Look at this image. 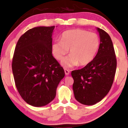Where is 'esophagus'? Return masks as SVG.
Masks as SVG:
<instances>
[{
	"mask_svg": "<svg viewBox=\"0 0 128 128\" xmlns=\"http://www.w3.org/2000/svg\"><path fill=\"white\" fill-rule=\"evenodd\" d=\"M64 72H65V74H66V75H68L69 73H70L69 70H67V68H64Z\"/></svg>",
	"mask_w": 128,
	"mask_h": 128,
	"instance_id": "34e87169",
	"label": "esophagus"
}]
</instances>
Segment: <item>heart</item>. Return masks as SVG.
<instances>
[{"instance_id": "obj_1", "label": "heart", "mask_w": 128, "mask_h": 128, "mask_svg": "<svg viewBox=\"0 0 128 128\" xmlns=\"http://www.w3.org/2000/svg\"><path fill=\"white\" fill-rule=\"evenodd\" d=\"M100 45L96 34L82 29H71L62 33L61 42H54L52 52L55 58L62 61L68 49L70 55L62 61L65 67L86 66L94 58Z\"/></svg>"}]
</instances>
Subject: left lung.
<instances>
[{"label":"left lung","instance_id":"8db88e82","mask_svg":"<svg viewBox=\"0 0 128 128\" xmlns=\"http://www.w3.org/2000/svg\"><path fill=\"white\" fill-rule=\"evenodd\" d=\"M99 48L92 61L71 74L74 80V98L80 104L92 105L100 102L110 92L115 76L117 60L111 37L98 28Z\"/></svg>","mask_w":128,"mask_h":128}]
</instances>
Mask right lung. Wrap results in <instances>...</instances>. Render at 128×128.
<instances>
[{"label": "right lung", "mask_w": 128, "mask_h": 128, "mask_svg": "<svg viewBox=\"0 0 128 128\" xmlns=\"http://www.w3.org/2000/svg\"><path fill=\"white\" fill-rule=\"evenodd\" d=\"M55 26H39L26 31L16 44L12 62L14 81L22 99L34 106L48 105L65 76L52 55Z\"/></svg>", "instance_id": "1"}]
</instances>
